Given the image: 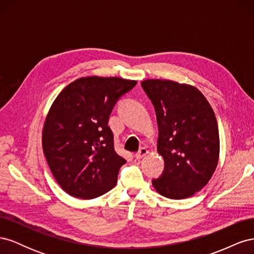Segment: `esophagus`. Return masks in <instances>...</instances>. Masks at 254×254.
Returning a JSON list of instances; mask_svg holds the SVG:
<instances>
[{
	"instance_id": "34e87169",
	"label": "esophagus",
	"mask_w": 254,
	"mask_h": 254,
	"mask_svg": "<svg viewBox=\"0 0 254 254\" xmlns=\"http://www.w3.org/2000/svg\"><path fill=\"white\" fill-rule=\"evenodd\" d=\"M148 153V150L146 149L145 147H143V148H141L139 151H137L136 153H135V159H137V160H140V159H142L143 157H145L146 155H147Z\"/></svg>"
}]
</instances>
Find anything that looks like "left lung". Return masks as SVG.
<instances>
[{"instance_id":"obj_1","label":"left lung","mask_w":254,"mask_h":254,"mask_svg":"<svg viewBox=\"0 0 254 254\" xmlns=\"http://www.w3.org/2000/svg\"><path fill=\"white\" fill-rule=\"evenodd\" d=\"M142 88L155 107L158 151L164 170L152 186L171 199L193 196L209 182L219 157L217 121L197 88L172 80L147 79Z\"/></svg>"}]
</instances>
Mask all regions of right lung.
<instances>
[{
    "mask_svg": "<svg viewBox=\"0 0 254 254\" xmlns=\"http://www.w3.org/2000/svg\"><path fill=\"white\" fill-rule=\"evenodd\" d=\"M136 84L119 77H83L60 92L44 123L42 146L50 170L68 195L93 199L112 190L126 160L108 126L113 107Z\"/></svg>",
    "mask_w": 254,
    "mask_h": 254,
    "instance_id": "add662e5",
    "label": "right lung"
}]
</instances>
